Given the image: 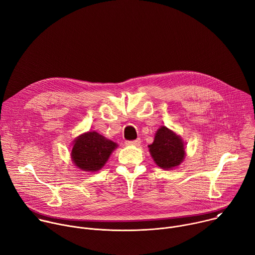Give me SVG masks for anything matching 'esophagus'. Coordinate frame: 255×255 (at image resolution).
Wrapping results in <instances>:
<instances>
[{
	"label": "esophagus",
	"mask_w": 255,
	"mask_h": 255,
	"mask_svg": "<svg viewBox=\"0 0 255 255\" xmlns=\"http://www.w3.org/2000/svg\"><path fill=\"white\" fill-rule=\"evenodd\" d=\"M140 143H141V140L139 139V138H137V139H135V140H128V141H126V144L127 145H134V146H138V145H140Z\"/></svg>",
	"instance_id": "34e87169"
}]
</instances>
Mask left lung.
I'll return each instance as SVG.
<instances>
[{
  "mask_svg": "<svg viewBox=\"0 0 255 255\" xmlns=\"http://www.w3.org/2000/svg\"><path fill=\"white\" fill-rule=\"evenodd\" d=\"M149 151L155 163L164 169L179 165L185 156L181 139L164 126L156 132L153 143L149 145Z\"/></svg>",
  "mask_w": 255,
  "mask_h": 255,
  "instance_id": "left-lung-1",
  "label": "left lung"
}]
</instances>
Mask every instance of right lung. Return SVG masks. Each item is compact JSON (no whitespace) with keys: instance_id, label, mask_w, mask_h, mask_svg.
I'll return each mask as SVG.
<instances>
[{"instance_id":"right-lung-1","label":"right lung","mask_w":255,"mask_h":255,"mask_svg":"<svg viewBox=\"0 0 255 255\" xmlns=\"http://www.w3.org/2000/svg\"><path fill=\"white\" fill-rule=\"evenodd\" d=\"M116 143L106 139L97 132L81 135L74 144L71 158L75 164L85 171H97L106 163Z\"/></svg>"}]
</instances>
